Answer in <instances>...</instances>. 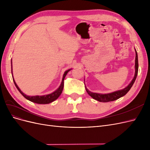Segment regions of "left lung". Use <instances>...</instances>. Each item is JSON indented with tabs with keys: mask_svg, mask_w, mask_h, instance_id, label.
Segmentation results:
<instances>
[{
	"mask_svg": "<svg viewBox=\"0 0 150 150\" xmlns=\"http://www.w3.org/2000/svg\"><path fill=\"white\" fill-rule=\"evenodd\" d=\"M134 51L136 53V57H135V72H134V76L132 81H131V83L126 86V88L124 89H121V90H117L116 91L107 93V94H101V93H93L86 87L85 88L86 91H87L88 94L91 97H92L93 99H96V100L99 101V102H103V103H106V102H110V101H115L116 99H119L122 96H124L125 95L128 93L130 90L131 88L132 87L133 85L134 81L137 79V77L138 75V54L137 52V50L134 48Z\"/></svg>",
	"mask_w": 150,
	"mask_h": 150,
	"instance_id": "obj_1",
	"label": "left lung"
}]
</instances>
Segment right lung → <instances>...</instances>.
Instances as JSON below:
<instances>
[{
    "label": "right lung",
    "instance_id": "add662e5",
    "mask_svg": "<svg viewBox=\"0 0 150 150\" xmlns=\"http://www.w3.org/2000/svg\"><path fill=\"white\" fill-rule=\"evenodd\" d=\"M12 59H11V71H12V78H13V81L14 83V84L16 86V87L18 89V91L21 93V94L23 96L25 99H28V100L33 102L35 103H38V104H49L53 102L54 101L56 100V99L59 97L60 95L61 94L63 88H64V79L65 78V77L66 74H67V72L70 71L72 69H69L64 72V74H63L62 77V82L59 87L56 91H54V92H52L51 94H48L46 95H42V96H28V95H26L24 94L22 91L20 89V88L18 87V86L17 85L16 81L13 79V74H12Z\"/></svg>",
    "mask_w": 150,
    "mask_h": 150
}]
</instances>
